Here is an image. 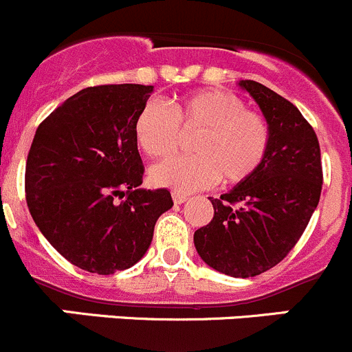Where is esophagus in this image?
<instances>
[{
	"instance_id": "esophagus-1",
	"label": "esophagus",
	"mask_w": 352,
	"mask_h": 352,
	"mask_svg": "<svg viewBox=\"0 0 352 352\" xmlns=\"http://www.w3.org/2000/svg\"><path fill=\"white\" fill-rule=\"evenodd\" d=\"M186 200H188L186 195H183V193H176V191H173V201H175V204L181 205V204H184V201H186Z\"/></svg>"
}]
</instances>
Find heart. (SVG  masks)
<instances>
[{"instance_id":"obj_1","label":"heart","mask_w":352,"mask_h":352,"mask_svg":"<svg viewBox=\"0 0 352 352\" xmlns=\"http://www.w3.org/2000/svg\"><path fill=\"white\" fill-rule=\"evenodd\" d=\"M183 131H198L193 157H177L151 169L152 184L176 193H193L217 183L250 179L265 159L270 130L262 114L228 90L207 89L177 97L169 111L147 102L133 123L135 142L152 159L169 157Z\"/></svg>"}]
</instances>
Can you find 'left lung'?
<instances>
[{"instance_id": "left-lung-1", "label": "left lung", "mask_w": 352, "mask_h": 352, "mask_svg": "<svg viewBox=\"0 0 352 352\" xmlns=\"http://www.w3.org/2000/svg\"><path fill=\"white\" fill-rule=\"evenodd\" d=\"M262 109L270 144L258 171L221 198L214 219L193 234L200 258L231 277L276 267L301 238L322 193L320 145L298 107L269 87L239 80Z\"/></svg>"}]
</instances>
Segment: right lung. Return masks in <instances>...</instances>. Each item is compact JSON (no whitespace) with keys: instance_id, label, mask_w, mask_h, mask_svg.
<instances>
[{"instance_id":"add662e5","label":"right lung","mask_w":352,"mask_h":352,"mask_svg":"<svg viewBox=\"0 0 352 352\" xmlns=\"http://www.w3.org/2000/svg\"><path fill=\"white\" fill-rule=\"evenodd\" d=\"M154 87H87L39 124L25 166V198L44 238L68 262L100 276L133 267L173 207L164 188H138L133 135ZM123 197L118 202L116 197Z\"/></svg>"}]
</instances>
